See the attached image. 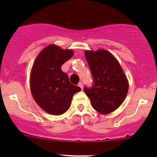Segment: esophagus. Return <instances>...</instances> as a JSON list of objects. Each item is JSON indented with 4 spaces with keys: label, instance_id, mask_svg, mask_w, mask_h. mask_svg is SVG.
Instances as JSON below:
<instances>
[{
    "label": "esophagus",
    "instance_id": "esophagus-1",
    "mask_svg": "<svg viewBox=\"0 0 157 157\" xmlns=\"http://www.w3.org/2000/svg\"><path fill=\"white\" fill-rule=\"evenodd\" d=\"M78 86H79V87H80L81 90H83V83H82V82H80V83H78Z\"/></svg>",
    "mask_w": 157,
    "mask_h": 157
}]
</instances>
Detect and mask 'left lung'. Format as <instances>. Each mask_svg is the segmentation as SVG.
<instances>
[{
    "label": "left lung",
    "mask_w": 157,
    "mask_h": 157,
    "mask_svg": "<svg viewBox=\"0 0 157 157\" xmlns=\"http://www.w3.org/2000/svg\"><path fill=\"white\" fill-rule=\"evenodd\" d=\"M85 57L93 74L94 84L84 88L93 108L102 115L116 110L125 99L128 80L121 64L109 51L86 50Z\"/></svg>",
    "instance_id": "obj_1"
}]
</instances>
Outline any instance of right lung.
Masks as SVG:
<instances>
[{
	"label": "right lung",
	"instance_id": "right-lung-1",
	"mask_svg": "<svg viewBox=\"0 0 157 157\" xmlns=\"http://www.w3.org/2000/svg\"><path fill=\"white\" fill-rule=\"evenodd\" d=\"M72 49H63L54 44L39 52L32 67L29 84L33 99L39 107L52 115L68 110L73 96L81 90L69 81L61 66L74 55Z\"/></svg>",
	"mask_w": 157,
	"mask_h": 157
}]
</instances>
